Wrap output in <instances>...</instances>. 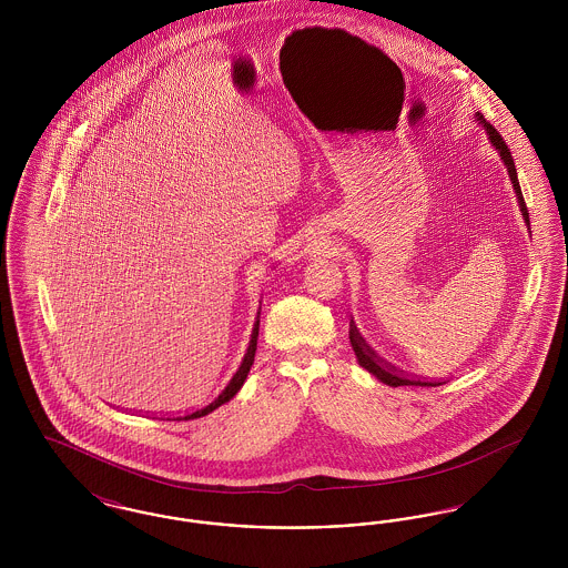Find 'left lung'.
Returning a JSON list of instances; mask_svg holds the SVG:
<instances>
[{"label": "left lung", "mask_w": 568, "mask_h": 568, "mask_svg": "<svg viewBox=\"0 0 568 568\" xmlns=\"http://www.w3.org/2000/svg\"><path fill=\"white\" fill-rule=\"evenodd\" d=\"M475 119L484 125V130H486L487 135H489V142H491V146H496V151L500 153V160L505 162L507 165V172H509V176H511V183H514L515 193H517V202H519V211H521V215L526 219V225L530 227V219H528V209H526V202H524V195H521V190H519V181H517V170H515L514 158H511V151H509V146L505 144V140H503V135L498 134L489 123H487L486 119H484V114L481 112H477L475 114ZM349 341H352L353 352L357 355V362H359V366L362 368H366L368 373H373L378 381H383L385 385H389V387H400V385H419V387H436V385H443V381H426V378H415L408 377L405 375L403 371H396L392 364H385L381 357H378L377 353L373 347H368V343L362 338V334H359V329H357V325L349 322Z\"/></svg>", "instance_id": "1"}]
</instances>
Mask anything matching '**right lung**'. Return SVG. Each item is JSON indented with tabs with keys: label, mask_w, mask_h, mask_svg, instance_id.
Returning <instances> with one entry per match:
<instances>
[{
	"label": "right lung",
	"mask_w": 568,
	"mask_h": 568,
	"mask_svg": "<svg viewBox=\"0 0 568 568\" xmlns=\"http://www.w3.org/2000/svg\"><path fill=\"white\" fill-rule=\"evenodd\" d=\"M257 334H260V313H257V320H255V325H253V332H251V341H248V347H246V353H244L243 362H241V366H239V371L234 373V377L230 378V383L219 392V396L213 398L211 403L206 406H200V408H193L191 413H185V415H181V417H176V422H187V419H197V417H204V415H209V413H213L215 408H219L221 405H225V403H230L236 394H239V389L243 387L244 378L248 375V371H251V366H253V359H255V349H257Z\"/></svg>",
	"instance_id": "1"
}]
</instances>
